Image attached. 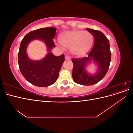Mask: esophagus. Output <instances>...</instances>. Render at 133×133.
Wrapping results in <instances>:
<instances>
[{"label":"esophagus","instance_id":"1","mask_svg":"<svg viewBox=\"0 0 133 133\" xmlns=\"http://www.w3.org/2000/svg\"><path fill=\"white\" fill-rule=\"evenodd\" d=\"M65 60H70V57H69V56L66 55H65Z\"/></svg>","mask_w":133,"mask_h":133}]
</instances>
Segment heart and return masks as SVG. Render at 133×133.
<instances>
[{
  "instance_id": "obj_1",
  "label": "heart",
  "mask_w": 133,
  "mask_h": 133,
  "mask_svg": "<svg viewBox=\"0 0 133 133\" xmlns=\"http://www.w3.org/2000/svg\"><path fill=\"white\" fill-rule=\"evenodd\" d=\"M59 42L63 46L71 48L73 54L80 57L89 50L93 43V37L89 31L73 30L61 35Z\"/></svg>"
}]
</instances>
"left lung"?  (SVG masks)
<instances>
[{
    "label": "left lung",
    "instance_id": "left-lung-1",
    "mask_svg": "<svg viewBox=\"0 0 133 133\" xmlns=\"http://www.w3.org/2000/svg\"><path fill=\"white\" fill-rule=\"evenodd\" d=\"M94 38V44L88 57L73 58L72 76L75 83L83 85H91L98 83L107 73L111 60L109 41L104 34L99 30L87 28ZM93 61L98 65V70L94 75L87 73L85 67Z\"/></svg>",
    "mask_w": 133,
    "mask_h": 133
}]
</instances>
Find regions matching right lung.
I'll return each mask as SVG.
<instances>
[{
    "label": "right lung",
    "instance_id": "add662e5",
    "mask_svg": "<svg viewBox=\"0 0 133 133\" xmlns=\"http://www.w3.org/2000/svg\"><path fill=\"white\" fill-rule=\"evenodd\" d=\"M57 29L44 28L28 33L21 43L18 53V64L23 76L28 82L39 87H46L55 83L64 62V55L55 56L50 50L55 46L53 39ZM38 39L46 43L48 53L41 61H31L27 57L26 48L33 39Z\"/></svg>",
    "mask_w": 133,
    "mask_h": 133
}]
</instances>
